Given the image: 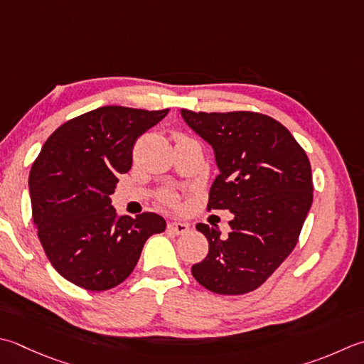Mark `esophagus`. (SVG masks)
I'll use <instances>...</instances> for the list:
<instances>
[{
    "label": "esophagus",
    "instance_id": "obj_1",
    "mask_svg": "<svg viewBox=\"0 0 364 364\" xmlns=\"http://www.w3.org/2000/svg\"><path fill=\"white\" fill-rule=\"evenodd\" d=\"M167 230L172 235H184L189 232V225L184 223H178V220H173V223L167 224Z\"/></svg>",
    "mask_w": 364,
    "mask_h": 364
}]
</instances>
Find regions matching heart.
Wrapping results in <instances>:
<instances>
[{
  "instance_id": "heart-1",
  "label": "heart",
  "mask_w": 364,
  "mask_h": 364,
  "mask_svg": "<svg viewBox=\"0 0 364 364\" xmlns=\"http://www.w3.org/2000/svg\"><path fill=\"white\" fill-rule=\"evenodd\" d=\"M161 202L164 205H168V206H173L178 203V194L173 191H164L161 194Z\"/></svg>"
}]
</instances>
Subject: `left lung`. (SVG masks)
<instances>
[{"mask_svg":"<svg viewBox=\"0 0 364 364\" xmlns=\"http://www.w3.org/2000/svg\"><path fill=\"white\" fill-rule=\"evenodd\" d=\"M184 121L215 149L219 175L206 210H229V237L197 224L210 243L191 268L196 281L219 295L259 289L298 243L312 205L308 156L286 126L257 112H192Z\"/></svg>","mask_w":364,"mask_h":364,"instance_id":"obj_1","label":"left lung"}]
</instances>
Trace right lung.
<instances>
[{
    "mask_svg": "<svg viewBox=\"0 0 364 364\" xmlns=\"http://www.w3.org/2000/svg\"><path fill=\"white\" fill-rule=\"evenodd\" d=\"M168 113L105 105L66 121L30 172L33 223L47 259L64 279L101 291L137 265L145 241L166 230L156 213L118 216L110 205L118 173L129 172L135 141Z\"/></svg>",
    "mask_w": 364,
    "mask_h": 364,
    "instance_id": "right-lung-1",
    "label": "right lung"
}]
</instances>
